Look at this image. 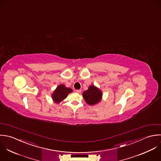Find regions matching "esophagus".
Wrapping results in <instances>:
<instances>
[{
    "instance_id": "34e87169",
    "label": "esophagus",
    "mask_w": 161,
    "mask_h": 161,
    "mask_svg": "<svg viewBox=\"0 0 161 161\" xmlns=\"http://www.w3.org/2000/svg\"><path fill=\"white\" fill-rule=\"evenodd\" d=\"M82 92V91L80 90V89H79V90H76V92L77 93H80Z\"/></svg>"
}]
</instances>
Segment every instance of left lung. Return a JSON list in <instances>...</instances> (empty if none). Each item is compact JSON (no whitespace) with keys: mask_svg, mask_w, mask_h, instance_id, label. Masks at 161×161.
Returning a JSON list of instances; mask_svg holds the SVG:
<instances>
[{"mask_svg":"<svg viewBox=\"0 0 161 161\" xmlns=\"http://www.w3.org/2000/svg\"><path fill=\"white\" fill-rule=\"evenodd\" d=\"M85 101L91 106L95 105L99 103L102 99V91L97 87L92 85L89 86L87 91H85L82 94Z\"/></svg>","mask_w":161,"mask_h":161,"instance_id":"1","label":"left lung"}]
</instances>
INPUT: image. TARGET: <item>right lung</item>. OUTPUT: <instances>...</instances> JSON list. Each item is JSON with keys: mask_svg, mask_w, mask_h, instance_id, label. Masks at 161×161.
Here are the masks:
<instances>
[{"mask_svg": "<svg viewBox=\"0 0 161 161\" xmlns=\"http://www.w3.org/2000/svg\"><path fill=\"white\" fill-rule=\"evenodd\" d=\"M72 92V89L66 87L64 84H60L56 88L52 94L53 99L55 103L58 104L65 99L67 97L68 94Z\"/></svg>", "mask_w": 161, "mask_h": 161, "instance_id": "right-lung-1", "label": "right lung"}]
</instances>
